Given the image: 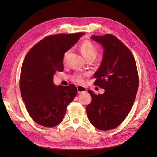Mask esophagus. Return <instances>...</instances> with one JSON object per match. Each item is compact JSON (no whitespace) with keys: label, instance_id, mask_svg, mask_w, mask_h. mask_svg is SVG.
Masks as SVG:
<instances>
[{"label":"esophagus","instance_id":"1","mask_svg":"<svg viewBox=\"0 0 157 157\" xmlns=\"http://www.w3.org/2000/svg\"><path fill=\"white\" fill-rule=\"evenodd\" d=\"M77 91L78 93H84L87 92L86 88L83 86H81V85H77Z\"/></svg>","mask_w":157,"mask_h":157}]
</instances>
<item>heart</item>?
<instances>
[{"label": "heart", "instance_id": "heart-1", "mask_svg": "<svg viewBox=\"0 0 157 157\" xmlns=\"http://www.w3.org/2000/svg\"><path fill=\"white\" fill-rule=\"evenodd\" d=\"M80 51L81 52L82 55L84 56V58L86 59H92L94 58L97 54V49L91 41L88 40H84L82 42V44L80 46ZM69 53V51L66 52L64 54V59L67 57ZM85 74L83 73H77L75 75V78L79 82L82 81V80L84 77Z\"/></svg>", "mask_w": 157, "mask_h": 157}]
</instances>
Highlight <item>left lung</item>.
<instances>
[{"label": "left lung", "mask_w": 157, "mask_h": 157, "mask_svg": "<svg viewBox=\"0 0 157 157\" xmlns=\"http://www.w3.org/2000/svg\"><path fill=\"white\" fill-rule=\"evenodd\" d=\"M92 39L104 49L94 84L105 92L96 95L88 90L92 101L86 107L87 115L94 127L109 130L119 126L129 114L138 89V73L131 51L116 36L106 34Z\"/></svg>", "instance_id": "8db88e82"}]
</instances>
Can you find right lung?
Masks as SVG:
<instances>
[{
  "mask_svg": "<svg viewBox=\"0 0 157 157\" xmlns=\"http://www.w3.org/2000/svg\"><path fill=\"white\" fill-rule=\"evenodd\" d=\"M84 33L46 36L28 52L21 66L20 88L28 113L38 124L54 127L77 93L74 84L55 86L56 71H63L64 54Z\"/></svg>",
  "mask_w": 157,
  "mask_h": 157,
  "instance_id": "1",
  "label": "right lung"
}]
</instances>
